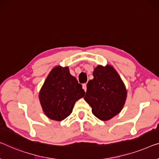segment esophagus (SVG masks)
I'll use <instances>...</instances> for the list:
<instances>
[{
  "mask_svg": "<svg viewBox=\"0 0 159 159\" xmlns=\"http://www.w3.org/2000/svg\"><path fill=\"white\" fill-rule=\"evenodd\" d=\"M82 88H83L84 90L86 92V90H87V84L86 83L82 84Z\"/></svg>",
  "mask_w": 159,
  "mask_h": 159,
  "instance_id": "esophagus-1",
  "label": "esophagus"
}]
</instances>
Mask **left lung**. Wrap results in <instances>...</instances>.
I'll use <instances>...</instances> for the list:
<instances>
[{
    "instance_id": "1",
    "label": "left lung",
    "mask_w": 159,
    "mask_h": 159,
    "mask_svg": "<svg viewBox=\"0 0 159 159\" xmlns=\"http://www.w3.org/2000/svg\"><path fill=\"white\" fill-rule=\"evenodd\" d=\"M94 78L87 84L84 100L93 115L101 120H108L118 115L125 102L127 91L116 70L110 65H98Z\"/></svg>"
}]
</instances>
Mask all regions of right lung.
I'll use <instances>...</instances> for the list:
<instances>
[{
  "label": "right lung",
  "mask_w": 159,
  "mask_h": 159,
  "mask_svg": "<svg viewBox=\"0 0 159 159\" xmlns=\"http://www.w3.org/2000/svg\"><path fill=\"white\" fill-rule=\"evenodd\" d=\"M84 90L70 75L68 66H55L47 76L39 93L43 111L48 118L61 121L72 113L75 103L84 96Z\"/></svg>",
  "instance_id": "obj_1"
}]
</instances>
